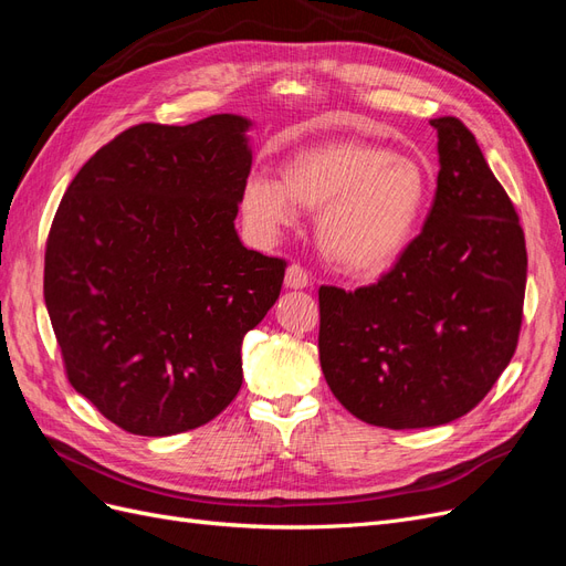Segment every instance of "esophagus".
I'll use <instances>...</instances> for the list:
<instances>
[{
    "label": "esophagus",
    "mask_w": 566,
    "mask_h": 566,
    "mask_svg": "<svg viewBox=\"0 0 566 566\" xmlns=\"http://www.w3.org/2000/svg\"><path fill=\"white\" fill-rule=\"evenodd\" d=\"M310 285V273H306L300 264H290L285 271V287L302 290Z\"/></svg>",
    "instance_id": "obj_1"
}]
</instances>
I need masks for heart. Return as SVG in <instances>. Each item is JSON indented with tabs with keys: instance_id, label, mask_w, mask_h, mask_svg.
<instances>
[{
	"instance_id": "heart-1",
	"label": "heart",
	"mask_w": 566,
	"mask_h": 566,
	"mask_svg": "<svg viewBox=\"0 0 566 566\" xmlns=\"http://www.w3.org/2000/svg\"><path fill=\"white\" fill-rule=\"evenodd\" d=\"M279 175L243 181L248 224L271 238L295 224L297 208L318 212V250L352 279H378L401 260L432 196L422 160L358 139L304 146Z\"/></svg>"
}]
</instances>
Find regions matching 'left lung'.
Returning <instances> with one entry per match:
<instances>
[{"mask_svg": "<svg viewBox=\"0 0 566 566\" xmlns=\"http://www.w3.org/2000/svg\"><path fill=\"white\" fill-rule=\"evenodd\" d=\"M437 129V193L385 276L318 290L321 368L352 416L389 430L458 420L517 349L526 245L515 205L458 117Z\"/></svg>", "mask_w": 566, "mask_h": 566, "instance_id": "left-lung-1", "label": "left lung"}]
</instances>
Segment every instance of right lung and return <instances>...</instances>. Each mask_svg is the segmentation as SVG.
I'll use <instances>...</instances> for the list:
<instances>
[{"label":"right lung","mask_w":566,"mask_h":566,"mask_svg":"<svg viewBox=\"0 0 566 566\" xmlns=\"http://www.w3.org/2000/svg\"><path fill=\"white\" fill-rule=\"evenodd\" d=\"M243 115L136 125L82 165L49 231L44 302L67 380L139 437L196 430L243 385L248 331L285 262L235 231L252 150Z\"/></svg>","instance_id":"obj_1"}]
</instances>
